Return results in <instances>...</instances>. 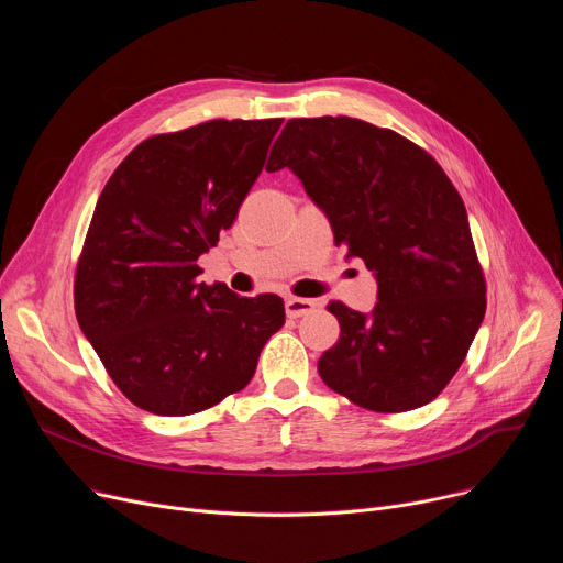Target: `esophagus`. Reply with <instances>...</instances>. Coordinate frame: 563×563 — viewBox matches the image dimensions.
<instances>
[{
  "label": "esophagus",
  "instance_id": "esophagus-1",
  "mask_svg": "<svg viewBox=\"0 0 563 563\" xmlns=\"http://www.w3.org/2000/svg\"><path fill=\"white\" fill-rule=\"evenodd\" d=\"M314 308H317V301H314V299L289 297V299L285 301V312H287V317H291V319L303 317V314H310Z\"/></svg>",
  "mask_w": 563,
  "mask_h": 563
}]
</instances>
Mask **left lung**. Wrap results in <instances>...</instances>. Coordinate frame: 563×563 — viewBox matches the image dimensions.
<instances>
[{"instance_id":"left-lung-1","label":"left lung","mask_w":563,"mask_h":563,"mask_svg":"<svg viewBox=\"0 0 563 563\" xmlns=\"http://www.w3.org/2000/svg\"><path fill=\"white\" fill-rule=\"evenodd\" d=\"M280 168L299 177L335 244L378 285L369 314L329 303L340 340L319 358V376L376 412L433 401L486 312L484 272L450 177L420 145L349 115L287 121L266 164Z\"/></svg>"}]
</instances>
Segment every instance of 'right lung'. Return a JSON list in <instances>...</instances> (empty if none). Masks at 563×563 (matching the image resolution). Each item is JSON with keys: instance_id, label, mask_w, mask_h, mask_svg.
<instances>
[{"instance_id": "obj_1", "label": "right lung", "mask_w": 563, "mask_h": 563, "mask_svg": "<svg viewBox=\"0 0 563 563\" xmlns=\"http://www.w3.org/2000/svg\"><path fill=\"white\" fill-rule=\"evenodd\" d=\"M207 121L141 141L104 185L75 274V312L107 374L134 406L180 418L249 386L283 323L276 294L205 285L217 246L280 128Z\"/></svg>"}]
</instances>
